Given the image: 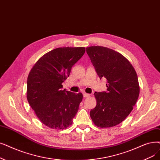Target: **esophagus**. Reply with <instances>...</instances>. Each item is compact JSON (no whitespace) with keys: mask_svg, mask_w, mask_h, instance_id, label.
I'll return each instance as SVG.
<instances>
[{"mask_svg":"<svg viewBox=\"0 0 160 160\" xmlns=\"http://www.w3.org/2000/svg\"><path fill=\"white\" fill-rule=\"evenodd\" d=\"M83 95H84V97H86H86H89L90 96V95H89V94L86 93H83Z\"/></svg>","mask_w":160,"mask_h":160,"instance_id":"34e87169","label":"esophagus"}]
</instances>
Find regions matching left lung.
<instances>
[{"label": "left lung", "mask_w": 160, "mask_h": 160, "mask_svg": "<svg viewBox=\"0 0 160 160\" xmlns=\"http://www.w3.org/2000/svg\"><path fill=\"white\" fill-rule=\"evenodd\" d=\"M86 52L100 79L107 80V91L94 93L97 105L90 116L97 127L115 126L126 118L138 98L136 71L123 55L108 48L90 46Z\"/></svg>", "instance_id": "left-lung-1"}]
</instances>
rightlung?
<instances>
[{"label":"right lung","mask_w":160,"mask_h":160,"mask_svg":"<svg viewBox=\"0 0 160 160\" xmlns=\"http://www.w3.org/2000/svg\"><path fill=\"white\" fill-rule=\"evenodd\" d=\"M85 51L84 47L58 48L44 54L31 68L27 99L38 118L48 128L64 129L72 123L83 95L62 90V83Z\"/></svg>","instance_id":"1"}]
</instances>
